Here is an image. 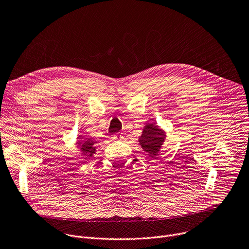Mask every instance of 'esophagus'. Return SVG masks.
Returning <instances> with one entry per match:
<instances>
[{
  "label": "esophagus",
  "mask_w": 249,
  "mask_h": 249,
  "mask_svg": "<svg viewBox=\"0 0 249 249\" xmlns=\"http://www.w3.org/2000/svg\"><path fill=\"white\" fill-rule=\"evenodd\" d=\"M122 138H123V135H122V133H117V134H114V135H113V137H112V139H113V140H115V141H120Z\"/></svg>",
  "instance_id": "34e87169"
}]
</instances>
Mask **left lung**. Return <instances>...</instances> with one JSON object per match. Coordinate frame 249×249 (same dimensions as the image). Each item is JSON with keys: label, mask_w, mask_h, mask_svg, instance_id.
<instances>
[{"label": "left lung", "mask_w": 249, "mask_h": 249, "mask_svg": "<svg viewBox=\"0 0 249 249\" xmlns=\"http://www.w3.org/2000/svg\"><path fill=\"white\" fill-rule=\"evenodd\" d=\"M166 138V133L155 123H147L142 131V135L139 137V144L142 149L148 153L149 156H157L160 149Z\"/></svg>", "instance_id": "8db88e82"}]
</instances>
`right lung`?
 Instances as JSON below:
<instances>
[{"label": "right lung", "instance_id": "right-lung-1", "mask_svg": "<svg viewBox=\"0 0 249 249\" xmlns=\"http://www.w3.org/2000/svg\"><path fill=\"white\" fill-rule=\"evenodd\" d=\"M96 143L97 141L91 138H87L83 135H78L76 147L79 149V151L81 152V155L85 159H89L96 153Z\"/></svg>", "mask_w": 249, "mask_h": 249}]
</instances>
